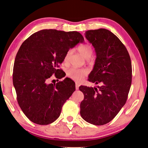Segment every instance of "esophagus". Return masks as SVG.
Here are the masks:
<instances>
[{
	"label": "esophagus",
	"mask_w": 148,
	"mask_h": 148,
	"mask_svg": "<svg viewBox=\"0 0 148 148\" xmlns=\"http://www.w3.org/2000/svg\"><path fill=\"white\" fill-rule=\"evenodd\" d=\"M79 84L78 83H75V88L77 90H78V89H79Z\"/></svg>",
	"instance_id": "esophagus-1"
}]
</instances>
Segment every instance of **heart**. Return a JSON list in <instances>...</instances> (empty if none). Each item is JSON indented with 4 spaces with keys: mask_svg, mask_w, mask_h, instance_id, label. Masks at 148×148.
<instances>
[{
    "mask_svg": "<svg viewBox=\"0 0 148 148\" xmlns=\"http://www.w3.org/2000/svg\"><path fill=\"white\" fill-rule=\"evenodd\" d=\"M78 51L86 59H89L92 54V48L88 44H84L78 47ZM70 54V51H68L64 57V62H66L69 60ZM88 73V71L84 69H78L75 67H71L66 71V75L69 78L76 82H80Z\"/></svg>",
    "mask_w": 148,
    "mask_h": 148,
    "instance_id": "heart-1",
    "label": "heart"
}]
</instances>
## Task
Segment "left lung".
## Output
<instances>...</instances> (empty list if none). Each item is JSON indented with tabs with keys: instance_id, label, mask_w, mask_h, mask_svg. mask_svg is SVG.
I'll return each mask as SVG.
<instances>
[{
	"instance_id": "obj_1",
	"label": "left lung",
	"mask_w": 148,
	"mask_h": 148,
	"mask_svg": "<svg viewBox=\"0 0 148 148\" xmlns=\"http://www.w3.org/2000/svg\"><path fill=\"white\" fill-rule=\"evenodd\" d=\"M84 34L96 53L88 81L101 83V86H79L84 95L80 115L89 123L103 125L110 122L126 103L132 84L131 59L123 44L109 30H88Z\"/></svg>"
}]
</instances>
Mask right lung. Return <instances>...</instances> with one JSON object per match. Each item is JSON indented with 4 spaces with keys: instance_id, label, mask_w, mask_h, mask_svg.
Returning a JSON list of instances; mask_svg holds the SVG:
<instances>
[{
    "instance_id": "add662e5",
    "label": "right lung",
    "mask_w": 148,
    "mask_h": 148,
    "mask_svg": "<svg viewBox=\"0 0 148 148\" xmlns=\"http://www.w3.org/2000/svg\"><path fill=\"white\" fill-rule=\"evenodd\" d=\"M83 42L77 31L42 29L21 44L15 59L13 83L18 103L31 122L44 125L59 118L75 84L69 78L56 84L48 80L53 74L58 79L65 77L59 65L70 49Z\"/></svg>"
}]
</instances>
